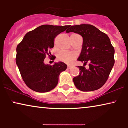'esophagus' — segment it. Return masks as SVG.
<instances>
[{
	"label": "esophagus",
	"mask_w": 128,
	"mask_h": 128,
	"mask_svg": "<svg viewBox=\"0 0 128 128\" xmlns=\"http://www.w3.org/2000/svg\"><path fill=\"white\" fill-rule=\"evenodd\" d=\"M71 68H72V66H68V67H67V70H69Z\"/></svg>",
	"instance_id": "obj_1"
}]
</instances>
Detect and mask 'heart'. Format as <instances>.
<instances>
[{"instance_id": "1", "label": "heart", "mask_w": 128, "mask_h": 128, "mask_svg": "<svg viewBox=\"0 0 128 128\" xmlns=\"http://www.w3.org/2000/svg\"><path fill=\"white\" fill-rule=\"evenodd\" d=\"M76 54L66 51L60 52L58 54V59L59 60L62 61V62H64L68 64H71V63L76 59Z\"/></svg>"}]
</instances>
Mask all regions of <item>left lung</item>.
I'll return each instance as SVG.
<instances>
[{
    "label": "left lung",
    "instance_id": "8db88e82",
    "mask_svg": "<svg viewBox=\"0 0 128 128\" xmlns=\"http://www.w3.org/2000/svg\"><path fill=\"white\" fill-rule=\"evenodd\" d=\"M70 32L81 35L83 39L78 60L84 65L78 66L80 73L73 79L75 86L82 92L98 90L106 83L114 64V48L107 35L91 24L69 26L66 32ZM87 62L89 68L86 69Z\"/></svg>",
    "mask_w": 128,
    "mask_h": 128
}]
</instances>
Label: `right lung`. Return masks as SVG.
Instances as JSON below:
<instances>
[{
    "instance_id": "right-lung-1",
    "label": "right lung",
    "mask_w": 128,
    "mask_h": 128,
    "mask_svg": "<svg viewBox=\"0 0 128 128\" xmlns=\"http://www.w3.org/2000/svg\"><path fill=\"white\" fill-rule=\"evenodd\" d=\"M69 27L42 25L27 32L17 46L16 62L22 80L31 90L45 92L56 86L59 74L67 65L64 62L45 64L44 60L46 55L52 60L55 59L50 51L54 46V39Z\"/></svg>"
}]
</instances>
